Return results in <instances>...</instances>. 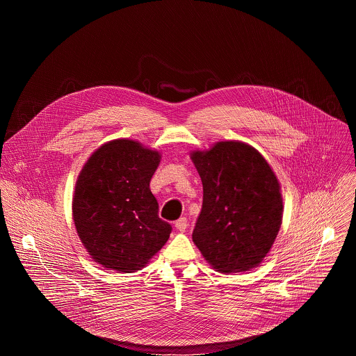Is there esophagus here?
Segmentation results:
<instances>
[{
	"label": "esophagus",
	"mask_w": 356,
	"mask_h": 356,
	"mask_svg": "<svg viewBox=\"0 0 356 356\" xmlns=\"http://www.w3.org/2000/svg\"><path fill=\"white\" fill-rule=\"evenodd\" d=\"M175 227H176V229H179V231H186V228H187V218H184V217H181V218H179L176 222H175Z\"/></svg>",
	"instance_id": "34e87169"
}]
</instances>
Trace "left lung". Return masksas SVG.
I'll return each mask as SVG.
<instances>
[{
  "label": "left lung",
  "instance_id": "left-lung-1",
  "mask_svg": "<svg viewBox=\"0 0 356 356\" xmlns=\"http://www.w3.org/2000/svg\"><path fill=\"white\" fill-rule=\"evenodd\" d=\"M191 161L202 181V207L193 242L221 273L258 266L283 217L280 186L272 168L255 147L236 140L193 152Z\"/></svg>",
  "mask_w": 356,
  "mask_h": 356
}]
</instances>
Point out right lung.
Instances as JSON below:
<instances>
[{
  "instance_id": "obj_1",
  "label": "right lung",
  "mask_w": 356,
  "mask_h": 356,
  "mask_svg": "<svg viewBox=\"0 0 356 356\" xmlns=\"http://www.w3.org/2000/svg\"><path fill=\"white\" fill-rule=\"evenodd\" d=\"M159 162V152L115 139L99 146L81 169L73 220L97 264L124 273L139 270L169 239L172 225L159 218L149 188Z\"/></svg>"
}]
</instances>
